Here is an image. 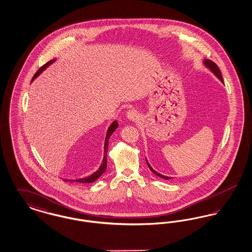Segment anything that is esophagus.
<instances>
[{
    "label": "esophagus",
    "mask_w": 252,
    "mask_h": 252,
    "mask_svg": "<svg viewBox=\"0 0 252 252\" xmlns=\"http://www.w3.org/2000/svg\"><path fill=\"white\" fill-rule=\"evenodd\" d=\"M126 117L130 121H137L139 120L140 116H139V113L135 109H129L126 113Z\"/></svg>",
    "instance_id": "obj_1"
}]
</instances>
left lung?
I'll use <instances>...</instances> for the list:
<instances>
[{
    "mask_svg": "<svg viewBox=\"0 0 252 252\" xmlns=\"http://www.w3.org/2000/svg\"><path fill=\"white\" fill-rule=\"evenodd\" d=\"M203 64L211 71V72H213L215 75H216V77L223 83V78H222V74H221V72H220V70H219V68L217 67V65H216L215 62H213L212 60H203ZM146 159V158H145ZM146 163H147V165H148V167L149 169L156 175L158 177H159V178H161V179H163V180H171L172 178L171 177H166V176H163V175H161V174H159V173H158L156 172L153 168L150 166V164H149V162L147 161V159H146Z\"/></svg>",
    "mask_w": 252,
    "mask_h": 252,
    "instance_id": "obj_1",
    "label": "left lung"
}]
</instances>
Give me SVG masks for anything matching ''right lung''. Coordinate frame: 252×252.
I'll return each instance as SVG.
<instances>
[{"label": "right lung", "mask_w": 252, "mask_h": 252, "mask_svg": "<svg viewBox=\"0 0 252 252\" xmlns=\"http://www.w3.org/2000/svg\"><path fill=\"white\" fill-rule=\"evenodd\" d=\"M56 61V60H50L49 62H47L44 66H42L37 72L35 73L34 77L32 78V81H34L36 79V77L43 72L47 67H49L52 63H54ZM118 127V123L117 121H114L108 128V131H107V135H106V139H105V144H104V158H103V160H102V163L100 165V167L98 168V170L95 171L94 174H92L91 176L89 177H86L83 179H78V180H69V181H75V182H81V183H91V182H94L96 180H98L102 175L103 173L106 171L107 169V152H108V140H109V137L112 135V133L115 131V129ZM66 181H68V180H65Z\"/></svg>", "instance_id": "1"}]
</instances>
